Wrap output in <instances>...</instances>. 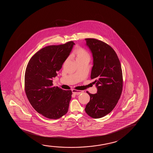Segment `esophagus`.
Wrapping results in <instances>:
<instances>
[{
	"label": "esophagus",
	"instance_id": "obj_1",
	"mask_svg": "<svg viewBox=\"0 0 153 153\" xmlns=\"http://www.w3.org/2000/svg\"><path fill=\"white\" fill-rule=\"evenodd\" d=\"M83 91H80V90H75V89H73L72 90V92L74 94H82V92H83Z\"/></svg>",
	"mask_w": 153,
	"mask_h": 153
}]
</instances>
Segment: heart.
Returning a JSON list of instances; mask_svg holds the SVG:
<instances>
[{
	"instance_id": "b5f03b06",
	"label": "heart",
	"mask_w": 153,
	"mask_h": 153,
	"mask_svg": "<svg viewBox=\"0 0 153 153\" xmlns=\"http://www.w3.org/2000/svg\"><path fill=\"white\" fill-rule=\"evenodd\" d=\"M74 54L76 56L77 61L85 58L90 59V56L88 52L85 49L80 46H77L76 48L74 50Z\"/></svg>"
}]
</instances>
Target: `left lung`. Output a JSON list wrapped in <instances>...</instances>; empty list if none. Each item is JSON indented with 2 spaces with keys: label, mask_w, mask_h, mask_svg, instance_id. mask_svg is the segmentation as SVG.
<instances>
[{
  "label": "left lung",
  "mask_w": 153,
  "mask_h": 153,
  "mask_svg": "<svg viewBox=\"0 0 153 153\" xmlns=\"http://www.w3.org/2000/svg\"><path fill=\"white\" fill-rule=\"evenodd\" d=\"M94 58L91 79H95L97 93L90 96L85 111L90 117L98 119L110 113L121 95L123 75L117 53L111 46L94 38L85 39Z\"/></svg>",
  "instance_id": "left-lung-1"
}]
</instances>
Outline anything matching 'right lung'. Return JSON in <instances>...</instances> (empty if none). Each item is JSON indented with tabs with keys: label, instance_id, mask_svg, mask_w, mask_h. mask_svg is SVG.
Instances as JSON below:
<instances>
[{
	"label": "right lung",
	"instance_id": "1",
	"mask_svg": "<svg viewBox=\"0 0 153 153\" xmlns=\"http://www.w3.org/2000/svg\"><path fill=\"white\" fill-rule=\"evenodd\" d=\"M75 43L45 46L30 59L25 69V89L34 109L50 119H58L67 113L71 90L53 86V79L69 56Z\"/></svg>",
	"mask_w": 153,
	"mask_h": 153
}]
</instances>
